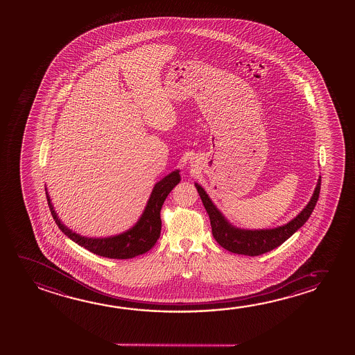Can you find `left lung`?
Wrapping results in <instances>:
<instances>
[{
	"label": "left lung",
	"instance_id": "left-lung-1",
	"mask_svg": "<svg viewBox=\"0 0 355 355\" xmlns=\"http://www.w3.org/2000/svg\"><path fill=\"white\" fill-rule=\"evenodd\" d=\"M200 199L203 202L204 208L209 215L211 233L218 244L230 252L239 255L257 256L273 250L281 244H284L287 239L296 233L300 227L308 220L312 214L317 200L320 198V177L314 188L313 194L309 199L307 205L298 213L292 220L281 227L272 229H241L235 227L227 220L220 210L215 207L209 196L204 191L202 186L194 183Z\"/></svg>",
	"mask_w": 355,
	"mask_h": 355
}]
</instances>
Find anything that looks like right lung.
I'll return each instance as SVG.
<instances>
[{
  "label": "right lung",
  "instance_id": "1",
  "mask_svg": "<svg viewBox=\"0 0 355 355\" xmlns=\"http://www.w3.org/2000/svg\"><path fill=\"white\" fill-rule=\"evenodd\" d=\"M180 169H175L157 182L151 196L147 200L145 210L141 214L140 219L136 221L134 227L126 232L106 238H87L80 234H76L63 224L59 219L53 207L52 200L46 188L48 205L52 213L53 219L57 223L59 229L74 243L92 251L96 255L104 256L109 259H132L135 256L142 255L153 248L161 234V208L168 196L169 192L180 183Z\"/></svg>",
  "mask_w": 355,
  "mask_h": 355
}]
</instances>
